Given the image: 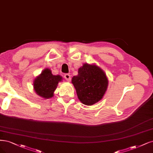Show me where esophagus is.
I'll use <instances>...</instances> for the list:
<instances>
[{
	"instance_id": "esophagus-1",
	"label": "esophagus",
	"mask_w": 153,
	"mask_h": 153,
	"mask_svg": "<svg viewBox=\"0 0 153 153\" xmlns=\"http://www.w3.org/2000/svg\"><path fill=\"white\" fill-rule=\"evenodd\" d=\"M64 77L67 81H70L71 79V76L70 74H68V73H66V74L64 75Z\"/></svg>"
}]
</instances>
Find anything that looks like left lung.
<instances>
[{
    "instance_id": "1",
    "label": "left lung",
    "mask_w": 153,
    "mask_h": 153,
    "mask_svg": "<svg viewBox=\"0 0 153 153\" xmlns=\"http://www.w3.org/2000/svg\"><path fill=\"white\" fill-rule=\"evenodd\" d=\"M74 85L79 100L85 105H92L101 100L107 90L108 80L104 71L96 65L84 64L73 76Z\"/></svg>"
}]
</instances>
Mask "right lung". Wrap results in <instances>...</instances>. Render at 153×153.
<instances>
[{
	"instance_id": "obj_1",
	"label": "right lung",
	"mask_w": 153,
	"mask_h": 153,
	"mask_svg": "<svg viewBox=\"0 0 153 153\" xmlns=\"http://www.w3.org/2000/svg\"><path fill=\"white\" fill-rule=\"evenodd\" d=\"M62 78L59 75H53L49 69H45L34 81V90L39 96L45 99L53 96L58 82Z\"/></svg>"
}]
</instances>
